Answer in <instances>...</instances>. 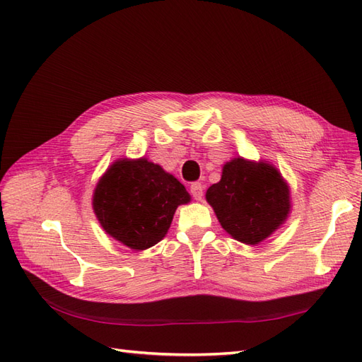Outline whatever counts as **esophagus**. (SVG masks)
I'll list each match as a JSON object with an SVG mask.
<instances>
[{
	"instance_id": "34e87169",
	"label": "esophagus",
	"mask_w": 362,
	"mask_h": 362,
	"mask_svg": "<svg viewBox=\"0 0 362 362\" xmlns=\"http://www.w3.org/2000/svg\"><path fill=\"white\" fill-rule=\"evenodd\" d=\"M190 193L196 201H201L202 196H204V185L201 182H193L190 185Z\"/></svg>"
}]
</instances>
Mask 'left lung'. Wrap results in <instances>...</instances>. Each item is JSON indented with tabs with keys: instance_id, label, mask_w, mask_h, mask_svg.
<instances>
[{
	"instance_id": "1",
	"label": "left lung",
	"mask_w": 362,
	"mask_h": 362,
	"mask_svg": "<svg viewBox=\"0 0 362 362\" xmlns=\"http://www.w3.org/2000/svg\"><path fill=\"white\" fill-rule=\"evenodd\" d=\"M205 199L225 231L249 246L264 242L291 211L290 185L266 160L226 161L221 181L206 190Z\"/></svg>"
}]
</instances>
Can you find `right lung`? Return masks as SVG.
<instances>
[{
	"label": "right lung",
	"instance_id": "right-lung-1",
	"mask_svg": "<svg viewBox=\"0 0 362 362\" xmlns=\"http://www.w3.org/2000/svg\"><path fill=\"white\" fill-rule=\"evenodd\" d=\"M184 185L148 158H119L93 190V213L105 234L145 250L168 234L177 208L190 202Z\"/></svg>",
	"mask_w": 362,
	"mask_h": 362
}]
</instances>
